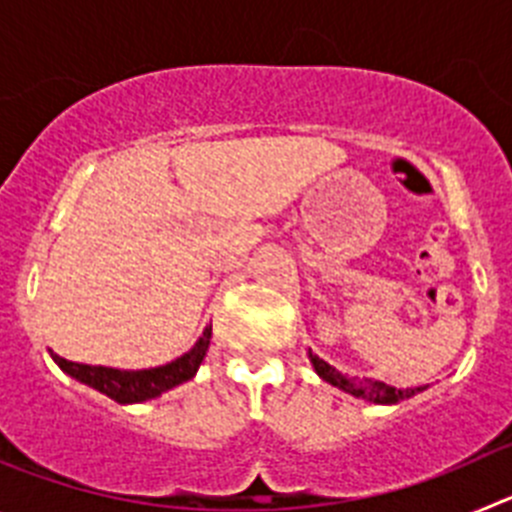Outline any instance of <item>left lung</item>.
<instances>
[{"label": "left lung", "mask_w": 512, "mask_h": 512, "mask_svg": "<svg viewBox=\"0 0 512 512\" xmlns=\"http://www.w3.org/2000/svg\"><path fill=\"white\" fill-rule=\"evenodd\" d=\"M312 366H315V372L325 379L328 384L338 387L343 392H351V395L361 397V400H369V402H382V405H392V402H400V400H408L413 397L415 392H420L423 387H415V390H397L392 384H384V382H351V379L343 377L341 372H336L333 366L325 364L323 359L310 354Z\"/></svg>", "instance_id": "obj_1"}]
</instances>
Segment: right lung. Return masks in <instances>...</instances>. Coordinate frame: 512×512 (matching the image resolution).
Wrapping results in <instances>:
<instances>
[{
  "label": "right lung",
  "instance_id": "obj_1",
  "mask_svg": "<svg viewBox=\"0 0 512 512\" xmlns=\"http://www.w3.org/2000/svg\"><path fill=\"white\" fill-rule=\"evenodd\" d=\"M210 336L212 325L205 328L200 341L194 343L192 351L184 354L182 359L171 361V364L166 366H156V369H140V372H120V369H110V366L79 364V361L61 359V356L56 354L51 356L63 372L71 374V377L79 379V382L89 384V387L99 390L102 395L112 397L115 402H140L158 397L161 392L176 387V384L192 379L194 372L200 369L202 359H205L207 346H210Z\"/></svg>",
  "mask_w": 512,
  "mask_h": 512
}]
</instances>
